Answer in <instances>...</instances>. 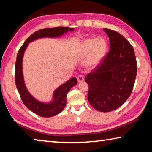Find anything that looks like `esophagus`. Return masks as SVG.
<instances>
[{
    "label": "esophagus",
    "mask_w": 152,
    "mask_h": 152,
    "mask_svg": "<svg viewBox=\"0 0 152 152\" xmlns=\"http://www.w3.org/2000/svg\"><path fill=\"white\" fill-rule=\"evenodd\" d=\"M77 80H78V82H81L84 80V76L80 75V76H77Z\"/></svg>",
    "instance_id": "esophagus-1"
}]
</instances>
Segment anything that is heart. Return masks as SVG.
Masks as SVG:
<instances>
[{"mask_svg": "<svg viewBox=\"0 0 152 152\" xmlns=\"http://www.w3.org/2000/svg\"><path fill=\"white\" fill-rule=\"evenodd\" d=\"M107 50V43L103 38H86L78 43L76 57L80 61L85 60L87 67L94 68L103 58Z\"/></svg>", "mask_w": 152, "mask_h": 152, "instance_id": "b5f03b06", "label": "heart"}]
</instances>
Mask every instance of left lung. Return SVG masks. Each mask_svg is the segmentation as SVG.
Returning a JSON list of instances; mask_svg holds the SVG:
<instances>
[{
  "mask_svg": "<svg viewBox=\"0 0 152 152\" xmlns=\"http://www.w3.org/2000/svg\"><path fill=\"white\" fill-rule=\"evenodd\" d=\"M110 41V50L86 76L88 100L95 109L112 111L120 107L132 94L137 74V61L130 43L120 33L103 29Z\"/></svg>",
  "mask_w": 152,
  "mask_h": 152,
  "instance_id": "8db88e82",
  "label": "left lung"
}]
</instances>
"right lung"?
Returning a JSON list of instances; mask_svg holds the SVG:
<instances>
[{
  "label": "right lung",
  "mask_w": 152,
  "mask_h": 152,
  "mask_svg": "<svg viewBox=\"0 0 152 152\" xmlns=\"http://www.w3.org/2000/svg\"><path fill=\"white\" fill-rule=\"evenodd\" d=\"M74 28L65 27H58L54 28H45L37 31L29 36L24 42L18 51L16 63H15V79L17 88L19 91L22 101L28 109L35 114L43 117H50L55 116L62 111L66 104V96L70 90L78 83L76 78H72L62 85L59 86L53 94V101L49 103L38 101L33 98L27 91L25 86L23 76L22 63L24 52L29 43L39 38L43 37H58L68 33V31H72Z\"/></svg>",
  "instance_id": "1"
}]
</instances>
